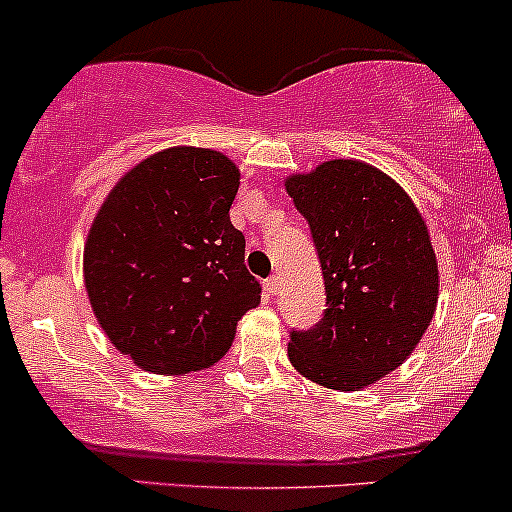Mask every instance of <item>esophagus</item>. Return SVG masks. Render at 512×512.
Instances as JSON below:
<instances>
[{
	"mask_svg": "<svg viewBox=\"0 0 512 512\" xmlns=\"http://www.w3.org/2000/svg\"><path fill=\"white\" fill-rule=\"evenodd\" d=\"M265 289H267V292L275 294L277 289H280V277H277V275H270V277H267V280H265Z\"/></svg>",
	"mask_w": 512,
	"mask_h": 512,
	"instance_id": "1",
	"label": "esophagus"
}]
</instances>
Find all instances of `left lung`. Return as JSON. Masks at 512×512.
<instances>
[{
  "label": "left lung",
  "mask_w": 512,
  "mask_h": 512,
  "mask_svg": "<svg viewBox=\"0 0 512 512\" xmlns=\"http://www.w3.org/2000/svg\"><path fill=\"white\" fill-rule=\"evenodd\" d=\"M287 193L307 220L327 309L289 332V361L327 389L356 391L401 366L431 324L438 265L409 195L359 160L292 175Z\"/></svg>",
  "instance_id": "8db88e82"
}]
</instances>
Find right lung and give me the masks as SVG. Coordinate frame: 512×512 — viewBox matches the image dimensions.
Instances as JSON below:
<instances>
[{"label": "right lung", "instance_id": "right-lung-1", "mask_svg": "<svg viewBox=\"0 0 512 512\" xmlns=\"http://www.w3.org/2000/svg\"><path fill=\"white\" fill-rule=\"evenodd\" d=\"M240 173L210 148H168L118 180L91 225L84 280L98 324L141 369L188 374L225 356L260 304L230 223Z\"/></svg>", "mask_w": 512, "mask_h": 512}]
</instances>
